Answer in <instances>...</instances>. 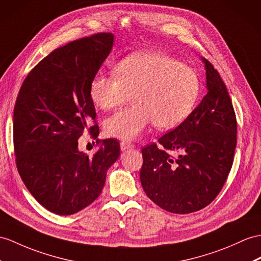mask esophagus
I'll list each match as a JSON object with an SVG mask.
<instances>
[{
  "instance_id": "1",
  "label": "esophagus",
  "mask_w": 261,
  "mask_h": 261,
  "mask_svg": "<svg viewBox=\"0 0 261 261\" xmlns=\"http://www.w3.org/2000/svg\"><path fill=\"white\" fill-rule=\"evenodd\" d=\"M119 145H120V150H122V151L134 147V145H133L130 142H126V141H122Z\"/></svg>"
}]
</instances>
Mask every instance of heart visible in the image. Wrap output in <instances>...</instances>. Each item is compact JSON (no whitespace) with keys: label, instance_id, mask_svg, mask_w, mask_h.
Instances as JSON below:
<instances>
[{"label":"heart","instance_id":"obj_1","mask_svg":"<svg viewBox=\"0 0 261 261\" xmlns=\"http://www.w3.org/2000/svg\"><path fill=\"white\" fill-rule=\"evenodd\" d=\"M116 76L96 75L90 96L101 111L124 105L130 96L134 104L105 120L107 135L123 141L141 136L152 122L169 130L180 125L195 109L200 80L192 67L154 50L138 52L119 61Z\"/></svg>","mask_w":261,"mask_h":261}]
</instances>
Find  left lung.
I'll list each match as a JSON object with an SVG mask.
<instances>
[{"label": "left lung", "mask_w": 261, "mask_h": 261, "mask_svg": "<svg viewBox=\"0 0 261 261\" xmlns=\"http://www.w3.org/2000/svg\"><path fill=\"white\" fill-rule=\"evenodd\" d=\"M207 94L192 114L158 143L142 149L141 181L157 206L173 214L205 208L227 179L237 145L231 99L217 69L202 57ZM170 151L179 152L176 159Z\"/></svg>", "instance_id": "left-lung-1"}]
</instances>
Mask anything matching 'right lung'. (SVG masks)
Returning a JSON list of instances; mask_svg holds the SVG:
<instances>
[{
  "label": "right lung",
  "mask_w": 261,
  "mask_h": 261,
  "mask_svg": "<svg viewBox=\"0 0 261 261\" xmlns=\"http://www.w3.org/2000/svg\"><path fill=\"white\" fill-rule=\"evenodd\" d=\"M114 44L112 33L83 37L54 49L27 76L13 115L16 166L32 196L57 215H73L97 198L106 173L120 154L119 143L104 139L93 156L77 139L97 125L90 84Z\"/></svg>",
  "instance_id": "add662e5"
}]
</instances>
